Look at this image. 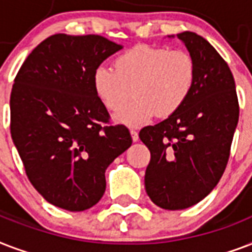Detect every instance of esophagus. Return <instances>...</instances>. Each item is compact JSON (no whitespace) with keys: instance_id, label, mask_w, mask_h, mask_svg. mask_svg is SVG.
<instances>
[{"instance_id":"esophagus-1","label":"esophagus","mask_w":252,"mask_h":252,"mask_svg":"<svg viewBox=\"0 0 252 252\" xmlns=\"http://www.w3.org/2000/svg\"><path fill=\"white\" fill-rule=\"evenodd\" d=\"M130 134H131L132 142H138V139H139V135H138V131H136V130H130Z\"/></svg>"}]
</instances>
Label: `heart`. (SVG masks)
<instances>
[{"instance_id":"heart-1","label":"heart","mask_w":252,"mask_h":252,"mask_svg":"<svg viewBox=\"0 0 252 252\" xmlns=\"http://www.w3.org/2000/svg\"><path fill=\"white\" fill-rule=\"evenodd\" d=\"M196 79V62L189 52L138 44L117 56L114 71L95 68L92 81L109 112H120L134 93L135 99L117 121L140 126L155 114L164 118L179 112L192 94Z\"/></svg>"}]
</instances>
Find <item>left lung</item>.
I'll return each mask as SVG.
<instances>
[{
    "label": "left lung",
    "instance_id": "8db88e82",
    "mask_svg": "<svg viewBox=\"0 0 252 252\" xmlns=\"http://www.w3.org/2000/svg\"><path fill=\"white\" fill-rule=\"evenodd\" d=\"M177 38L196 62L194 89L179 112L139 131L151 154L146 192L155 205L168 210L187 209L213 190L225 172L239 118L227 63L196 32L184 31Z\"/></svg>",
    "mask_w": 252,
    "mask_h": 252
}]
</instances>
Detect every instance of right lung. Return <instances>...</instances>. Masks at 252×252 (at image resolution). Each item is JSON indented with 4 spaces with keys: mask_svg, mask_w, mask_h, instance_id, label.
<instances>
[{
    "mask_svg": "<svg viewBox=\"0 0 252 252\" xmlns=\"http://www.w3.org/2000/svg\"><path fill=\"white\" fill-rule=\"evenodd\" d=\"M121 48L101 35H51L15 76L11 138L32 187L58 208L95 205L106 188L105 171L132 143L126 126L109 124L92 81Z\"/></svg>",
    "mask_w": 252,
    "mask_h": 252,
    "instance_id": "1",
    "label": "right lung"
}]
</instances>
